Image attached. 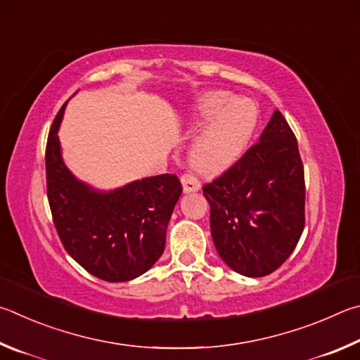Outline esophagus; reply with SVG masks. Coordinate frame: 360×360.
Listing matches in <instances>:
<instances>
[{
  "instance_id": "34e87169",
  "label": "esophagus",
  "mask_w": 360,
  "mask_h": 360,
  "mask_svg": "<svg viewBox=\"0 0 360 360\" xmlns=\"http://www.w3.org/2000/svg\"><path fill=\"white\" fill-rule=\"evenodd\" d=\"M181 185H184L185 193H194L200 190V184L196 176L191 174H184L181 175Z\"/></svg>"
}]
</instances>
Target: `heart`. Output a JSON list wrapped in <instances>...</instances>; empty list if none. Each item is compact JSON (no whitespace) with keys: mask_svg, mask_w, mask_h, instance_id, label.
<instances>
[{"mask_svg":"<svg viewBox=\"0 0 360 360\" xmlns=\"http://www.w3.org/2000/svg\"><path fill=\"white\" fill-rule=\"evenodd\" d=\"M257 107L251 99L224 90L200 94L190 109V124L202 126L194 136L190 158L205 172H221L236 164L253 136Z\"/></svg>","mask_w":360,"mask_h":360,"instance_id":"obj_1","label":"heart"}]
</instances>
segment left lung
<instances>
[{
  "label": "left lung",
  "mask_w": 360,
  "mask_h": 360,
  "mask_svg": "<svg viewBox=\"0 0 360 360\" xmlns=\"http://www.w3.org/2000/svg\"><path fill=\"white\" fill-rule=\"evenodd\" d=\"M202 190L213 243L234 272L266 276L291 256L304 232L305 179L297 139L280 110L259 142Z\"/></svg>",
  "instance_id": "obj_1"
}]
</instances>
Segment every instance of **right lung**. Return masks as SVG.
Returning a JSON list of instances; mask_svg holds the SVG:
<instances>
[{
    "instance_id": "right-lung-1",
    "label": "right lung",
    "mask_w": 360,
    "mask_h": 360,
    "mask_svg": "<svg viewBox=\"0 0 360 360\" xmlns=\"http://www.w3.org/2000/svg\"><path fill=\"white\" fill-rule=\"evenodd\" d=\"M66 104L53 120L46 150L47 198L56 232L86 272L110 283L134 280L162 255L181 184L176 175L162 174L104 191L79 180L63 161L58 139Z\"/></svg>"
}]
</instances>
